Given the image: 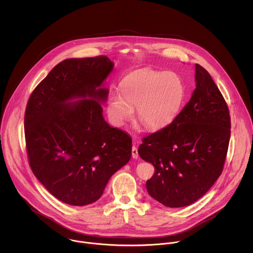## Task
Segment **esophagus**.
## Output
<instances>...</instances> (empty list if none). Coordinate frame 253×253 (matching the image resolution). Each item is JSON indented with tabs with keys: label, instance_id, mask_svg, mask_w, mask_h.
Instances as JSON below:
<instances>
[{
	"label": "esophagus",
	"instance_id": "obj_1",
	"mask_svg": "<svg viewBox=\"0 0 253 253\" xmlns=\"http://www.w3.org/2000/svg\"><path fill=\"white\" fill-rule=\"evenodd\" d=\"M132 157H133L134 159H137V158H138V149H137L135 146L132 147Z\"/></svg>",
	"mask_w": 253,
	"mask_h": 253
}]
</instances>
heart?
I'll list each match as a JSON object with an SVG mask.
<instances>
[{"mask_svg": "<svg viewBox=\"0 0 253 253\" xmlns=\"http://www.w3.org/2000/svg\"><path fill=\"white\" fill-rule=\"evenodd\" d=\"M183 81L173 72L142 69L133 72L121 83V93L113 92L107 102V113L116 126L138 119L148 129L169 125L181 109L185 98Z\"/></svg>", "mask_w": 253, "mask_h": 253, "instance_id": "obj_1", "label": "heart"}]
</instances>
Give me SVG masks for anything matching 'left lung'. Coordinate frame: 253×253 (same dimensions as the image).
I'll list each match as a JSON object with an SVG mask.
<instances>
[{
  "mask_svg": "<svg viewBox=\"0 0 253 253\" xmlns=\"http://www.w3.org/2000/svg\"><path fill=\"white\" fill-rule=\"evenodd\" d=\"M189 102L161 130L144 137L140 157L155 167L149 195L167 207H183L202 197L221 175L230 139L227 104L208 72L195 65Z\"/></svg>",
  "mask_w": 253,
  "mask_h": 253,
  "instance_id": "8db88e82",
  "label": "left lung"
}]
</instances>
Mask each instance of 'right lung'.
<instances>
[{
  "mask_svg": "<svg viewBox=\"0 0 253 253\" xmlns=\"http://www.w3.org/2000/svg\"><path fill=\"white\" fill-rule=\"evenodd\" d=\"M106 56L67 59L32 92L25 112L28 160L34 175L64 203L97 201L111 176L131 158L132 139L109 126L101 88L113 70ZM83 100L70 103L72 98Z\"/></svg>",
  "mask_w": 253,
  "mask_h": 253,
  "instance_id": "1",
  "label": "right lung"
}]
</instances>
